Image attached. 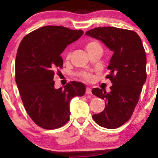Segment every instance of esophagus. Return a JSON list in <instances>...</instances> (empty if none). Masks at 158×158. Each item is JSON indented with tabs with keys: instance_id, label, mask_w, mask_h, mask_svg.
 <instances>
[{
	"instance_id": "esophagus-1",
	"label": "esophagus",
	"mask_w": 158,
	"mask_h": 158,
	"mask_svg": "<svg viewBox=\"0 0 158 158\" xmlns=\"http://www.w3.org/2000/svg\"><path fill=\"white\" fill-rule=\"evenodd\" d=\"M86 93L87 94H92V90L89 87H87L86 88Z\"/></svg>"
}]
</instances>
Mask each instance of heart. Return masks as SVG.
<instances>
[{
    "mask_svg": "<svg viewBox=\"0 0 158 158\" xmlns=\"http://www.w3.org/2000/svg\"><path fill=\"white\" fill-rule=\"evenodd\" d=\"M85 49L87 51L88 54L93 52H95V51H98V50L102 51V47H101V44H100L97 40H90V41H89L86 44ZM70 57H71V52L69 51L66 55L67 59L70 58ZM82 76L85 79H87V80H90L92 79V76L88 73H84Z\"/></svg>",
    "mask_w": 158,
    "mask_h": 158,
    "instance_id": "heart-1",
    "label": "heart"
}]
</instances>
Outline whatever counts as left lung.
Returning a JSON list of instances; mask_svg holds the SVG:
<instances>
[{
	"instance_id": "1",
	"label": "left lung",
	"mask_w": 158,
	"mask_h": 158,
	"mask_svg": "<svg viewBox=\"0 0 158 158\" xmlns=\"http://www.w3.org/2000/svg\"><path fill=\"white\" fill-rule=\"evenodd\" d=\"M85 35L102 41L114 54L106 76L112 83L111 91L93 88V95L104 100L102 112L93 114L100 126L109 129L120 127L131 118L147 79V57L140 37L134 31L114 27H96Z\"/></svg>"
}]
</instances>
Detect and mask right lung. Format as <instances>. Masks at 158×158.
Listing matches in <instances>:
<instances>
[{"instance_id": "add662e5", "label": "right lung", "mask_w": 158, "mask_h": 158, "mask_svg": "<svg viewBox=\"0 0 158 158\" xmlns=\"http://www.w3.org/2000/svg\"><path fill=\"white\" fill-rule=\"evenodd\" d=\"M81 30L44 26L22 40L15 60V79L23 105L34 123L44 129L60 127L69 121L70 101L83 96L85 84L71 81L55 89V70L63 67L60 55L83 35Z\"/></svg>"}]
</instances>
